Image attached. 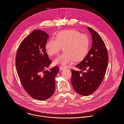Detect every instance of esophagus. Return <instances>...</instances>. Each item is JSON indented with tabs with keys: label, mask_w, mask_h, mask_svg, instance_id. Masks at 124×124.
Wrapping results in <instances>:
<instances>
[{
	"label": "esophagus",
	"mask_w": 124,
	"mask_h": 124,
	"mask_svg": "<svg viewBox=\"0 0 124 124\" xmlns=\"http://www.w3.org/2000/svg\"><path fill=\"white\" fill-rule=\"evenodd\" d=\"M64 69H65V67H63V66H60V70H64Z\"/></svg>",
	"instance_id": "1"
}]
</instances>
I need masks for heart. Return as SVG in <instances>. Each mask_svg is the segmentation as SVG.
I'll return each mask as SVG.
<instances>
[{"mask_svg": "<svg viewBox=\"0 0 124 124\" xmlns=\"http://www.w3.org/2000/svg\"><path fill=\"white\" fill-rule=\"evenodd\" d=\"M90 39L85 34L75 30L62 31L56 35V39H51L45 45L47 53L56 55L62 49L64 52L54 61L55 63L66 65L73 61L80 62L88 53Z\"/></svg>", "mask_w": 124, "mask_h": 124, "instance_id": "obj_1", "label": "heart"}]
</instances>
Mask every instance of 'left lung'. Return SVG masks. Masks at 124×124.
Segmentation results:
<instances>
[{
	"label": "left lung",
	"mask_w": 124,
	"mask_h": 124,
	"mask_svg": "<svg viewBox=\"0 0 124 124\" xmlns=\"http://www.w3.org/2000/svg\"><path fill=\"white\" fill-rule=\"evenodd\" d=\"M92 35L91 50L84 59L76 67L85 72L71 70V83L74 90L79 94L87 96L93 93L101 85L104 78L108 62L106 44L99 35L88 27Z\"/></svg>",
	"instance_id": "obj_1"
}]
</instances>
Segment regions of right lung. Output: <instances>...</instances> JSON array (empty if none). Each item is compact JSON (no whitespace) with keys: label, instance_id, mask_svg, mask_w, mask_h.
<instances>
[{"label":"right lung","instance_id":"right-lung-1","mask_svg":"<svg viewBox=\"0 0 124 124\" xmlns=\"http://www.w3.org/2000/svg\"><path fill=\"white\" fill-rule=\"evenodd\" d=\"M49 35L34 30L20 43L16 55V67L22 86L33 98L45 100L55 91V78L60 68L55 66L50 71L52 61L48 57L45 45Z\"/></svg>","mask_w":124,"mask_h":124}]
</instances>
